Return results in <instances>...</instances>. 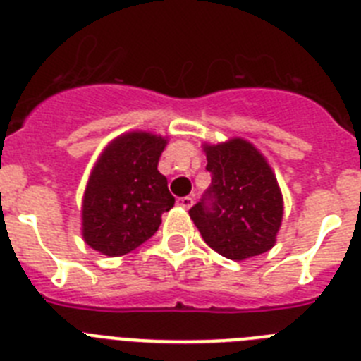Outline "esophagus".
<instances>
[{
    "label": "esophagus",
    "instance_id": "34e87169",
    "mask_svg": "<svg viewBox=\"0 0 361 361\" xmlns=\"http://www.w3.org/2000/svg\"><path fill=\"white\" fill-rule=\"evenodd\" d=\"M178 206L184 209H190L193 206V197H183V199H178Z\"/></svg>",
    "mask_w": 361,
    "mask_h": 361
}]
</instances>
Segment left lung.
Returning <instances> with one entry per match:
<instances>
[{
    "label": "left lung",
    "instance_id": "8db88e82",
    "mask_svg": "<svg viewBox=\"0 0 361 361\" xmlns=\"http://www.w3.org/2000/svg\"><path fill=\"white\" fill-rule=\"evenodd\" d=\"M212 186L190 209L204 242L229 260L269 251L282 224L283 200L264 155L244 139L204 145Z\"/></svg>",
    "mask_w": 361,
    "mask_h": 361
}]
</instances>
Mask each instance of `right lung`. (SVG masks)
<instances>
[{
    "label": "right lung",
    "instance_id": "add662e5",
    "mask_svg": "<svg viewBox=\"0 0 361 361\" xmlns=\"http://www.w3.org/2000/svg\"><path fill=\"white\" fill-rule=\"evenodd\" d=\"M166 139L130 132L106 146L82 197V238L92 250L121 257L152 238L175 199L157 164Z\"/></svg>",
    "mask_w": 361,
    "mask_h": 361
}]
</instances>
